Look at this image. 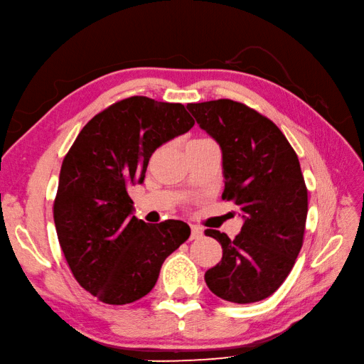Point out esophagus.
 Here are the masks:
<instances>
[{"label": "esophagus", "mask_w": 364, "mask_h": 364, "mask_svg": "<svg viewBox=\"0 0 364 364\" xmlns=\"http://www.w3.org/2000/svg\"><path fill=\"white\" fill-rule=\"evenodd\" d=\"M203 233V230L199 225H191V239H199Z\"/></svg>", "instance_id": "esophagus-1"}]
</instances>
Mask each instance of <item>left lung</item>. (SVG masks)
Returning <instances> with one entry per match:
<instances>
[{
  "instance_id": "8db88e82",
  "label": "left lung",
  "mask_w": 364,
  "mask_h": 364,
  "mask_svg": "<svg viewBox=\"0 0 364 364\" xmlns=\"http://www.w3.org/2000/svg\"><path fill=\"white\" fill-rule=\"evenodd\" d=\"M187 109L220 146L223 199L235 200L244 219L235 239L205 230L223 245L205 282L230 303H256L284 282L303 245L307 188L298 156L272 120L242 103L220 99Z\"/></svg>"
}]
</instances>
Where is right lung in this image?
Segmentation results:
<instances>
[{"mask_svg": "<svg viewBox=\"0 0 364 364\" xmlns=\"http://www.w3.org/2000/svg\"><path fill=\"white\" fill-rule=\"evenodd\" d=\"M181 103L129 97L86 123L60 170L54 223L78 284L106 304H128L156 286L164 261L190 236L188 224H146L128 187L144 183L159 146L190 131Z\"/></svg>", "mask_w": 364, "mask_h": 364, "instance_id": "right-lung-1", "label": "right lung"}]
</instances>
